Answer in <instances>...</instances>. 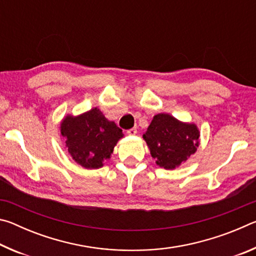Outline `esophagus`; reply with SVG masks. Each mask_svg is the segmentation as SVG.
<instances>
[{
    "label": "esophagus",
    "mask_w": 256,
    "mask_h": 256,
    "mask_svg": "<svg viewBox=\"0 0 256 256\" xmlns=\"http://www.w3.org/2000/svg\"><path fill=\"white\" fill-rule=\"evenodd\" d=\"M136 128H130V130H128L126 131V133L128 134V136H136Z\"/></svg>",
    "instance_id": "esophagus-1"
}]
</instances>
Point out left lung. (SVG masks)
<instances>
[{
	"mask_svg": "<svg viewBox=\"0 0 256 256\" xmlns=\"http://www.w3.org/2000/svg\"><path fill=\"white\" fill-rule=\"evenodd\" d=\"M200 132L196 124L180 122L160 112L154 116L144 134L156 164L164 170H175L196 154Z\"/></svg>",
	"mask_w": 256,
	"mask_h": 256,
	"instance_id": "1",
	"label": "left lung"
}]
</instances>
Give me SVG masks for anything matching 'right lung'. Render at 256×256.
<instances>
[{"instance_id": "obj_1", "label": "right lung", "mask_w": 256, "mask_h": 256, "mask_svg": "<svg viewBox=\"0 0 256 256\" xmlns=\"http://www.w3.org/2000/svg\"><path fill=\"white\" fill-rule=\"evenodd\" d=\"M60 134L73 160L86 170L102 167L124 136L97 107L78 116L66 115L60 122Z\"/></svg>"}]
</instances>
